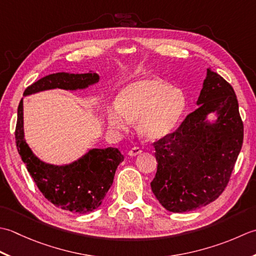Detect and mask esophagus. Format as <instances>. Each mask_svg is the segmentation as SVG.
Listing matches in <instances>:
<instances>
[{"instance_id": "34e87169", "label": "esophagus", "mask_w": 256, "mask_h": 256, "mask_svg": "<svg viewBox=\"0 0 256 256\" xmlns=\"http://www.w3.org/2000/svg\"><path fill=\"white\" fill-rule=\"evenodd\" d=\"M142 152V150L140 149L139 147H134V148H132V149L128 151V154L130 156V157H136V156H138V154H140Z\"/></svg>"}]
</instances>
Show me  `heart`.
<instances>
[{"label": "heart", "instance_id": "heart-1", "mask_svg": "<svg viewBox=\"0 0 256 256\" xmlns=\"http://www.w3.org/2000/svg\"><path fill=\"white\" fill-rule=\"evenodd\" d=\"M186 109V96L181 90L157 77H144L124 86L117 104L108 106L109 126L127 130L137 120L139 134L148 142L168 137L174 132Z\"/></svg>", "mask_w": 256, "mask_h": 256}]
</instances>
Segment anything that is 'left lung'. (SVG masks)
I'll return each instance as SVG.
<instances>
[{
    "instance_id": "1",
    "label": "left lung",
    "mask_w": 256,
    "mask_h": 256,
    "mask_svg": "<svg viewBox=\"0 0 256 256\" xmlns=\"http://www.w3.org/2000/svg\"><path fill=\"white\" fill-rule=\"evenodd\" d=\"M196 106L174 134L154 144L158 166L151 190L170 212L194 211L216 200L242 148L243 122L236 92L210 68Z\"/></svg>"
}]
</instances>
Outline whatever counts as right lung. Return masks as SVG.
<instances>
[{
	"mask_svg": "<svg viewBox=\"0 0 256 256\" xmlns=\"http://www.w3.org/2000/svg\"><path fill=\"white\" fill-rule=\"evenodd\" d=\"M97 72L85 74L56 72L40 78L25 90L23 96L45 90H82L97 84ZM18 151L34 182L43 196L57 208L74 213H90L102 206L112 184L114 172L124 156L117 148H92L78 159L65 164L44 162L30 148L24 134L23 98L18 108L15 130Z\"/></svg>",
	"mask_w": 256,
	"mask_h": 256,
	"instance_id": "add662e5",
	"label": "right lung"
}]
</instances>
